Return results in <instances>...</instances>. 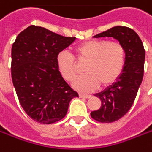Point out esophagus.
Returning a JSON list of instances; mask_svg holds the SVG:
<instances>
[{"instance_id":"1","label":"esophagus","mask_w":152,"mask_h":152,"mask_svg":"<svg viewBox=\"0 0 152 152\" xmlns=\"http://www.w3.org/2000/svg\"><path fill=\"white\" fill-rule=\"evenodd\" d=\"M80 95V97H82V98H90L91 96L89 95V94H84V93H80L79 94Z\"/></svg>"}]
</instances>
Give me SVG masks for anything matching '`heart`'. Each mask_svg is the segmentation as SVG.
Instances as JSON below:
<instances>
[{
	"label": "heart",
	"instance_id": "obj_1",
	"mask_svg": "<svg viewBox=\"0 0 152 152\" xmlns=\"http://www.w3.org/2000/svg\"><path fill=\"white\" fill-rule=\"evenodd\" d=\"M76 58L80 61H87L86 74L74 80L72 87L79 91L91 92L101 85L109 86L119 79L125 67L126 53L124 46L117 42L108 40H91L75 48ZM58 70L63 79L72 81L77 75L76 61L66 51L56 56Z\"/></svg>",
	"mask_w": 152,
	"mask_h": 152
}]
</instances>
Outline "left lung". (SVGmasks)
<instances>
[{"label":"left lung","instance_id":"obj_1","mask_svg":"<svg viewBox=\"0 0 152 152\" xmlns=\"http://www.w3.org/2000/svg\"><path fill=\"white\" fill-rule=\"evenodd\" d=\"M93 37H113L124 46L126 53L122 73L115 83L96 94L102 105L91 112L94 120L109 123L121 119L131 109L143 80L145 51L139 35L128 27H112Z\"/></svg>","mask_w":152,"mask_h":152}]
</instances>
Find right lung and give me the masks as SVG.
<instances>
[{"label":"right lung","instance_id":"1","mask_svg":"<svg viewBox=\"0 0 152 152\" xmlns=\"http://www.w3.org/2000/svg\"><path fill=\"white\" fill-rule=\"evenodd\" d=\"M43 27L30 26L12 46V80L22 108L35 121L51 124L65 117L79 96L58 70L57 55L75 41Z\"/></svg>","mask_w":152,"mask_h":152}]
</instances>
